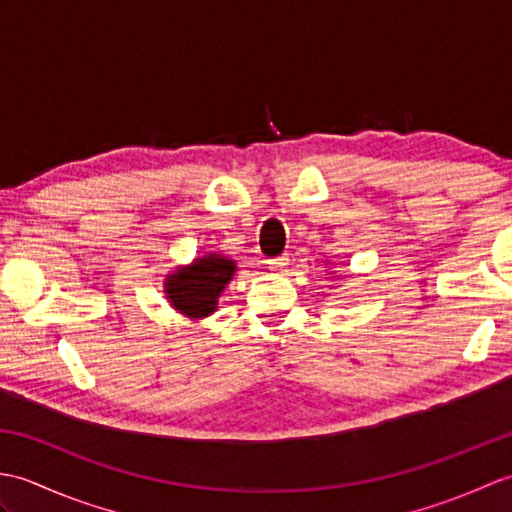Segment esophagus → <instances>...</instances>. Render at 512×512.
I'll return each instance as SVG.
<instances>
[{
	"instance_id": "esophagus-1",
	"label": "esophagus",
	"mask_w": 512,
	"mask_h": 512,
	"mask_svg": "<svg viewBox=\"0 0 512 512\" xmlns=\"http://www.w3.org/2000/svg\"><path fill=\"white\" fill-rule=\"evenodd\" d=\"M268 268H273V270H281L284 266H288V255H281V257H273V259H268Z\"/></svg>"
}]
</instances>
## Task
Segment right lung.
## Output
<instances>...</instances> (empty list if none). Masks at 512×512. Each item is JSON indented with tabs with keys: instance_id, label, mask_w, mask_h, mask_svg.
<instances>
[{
	"instance_id": "1",
	"label": "right lung",
	"mask_w": 512,
	"mask_h": 512,
	"mask_svg": "<svg viewBox=\"0 0 512 512\" xmlns=\"http://www.w3.org/2000/svg\"><path fill=\"white\" fill-rule=\"evenodd\" d=\"M235 264L220 255L195 259L193 266L171 275L167 281L169 299L176 310L191 319H202L217 306V297L231 281Z\"/></svg>"
}]
</instances>
